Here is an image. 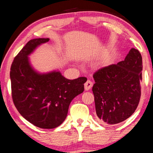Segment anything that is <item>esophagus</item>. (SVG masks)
Listing matches in <instances>:
<instances>
[{"mask_svg": "<svg viewBox=\"0 0 153 153\" xmlns=\"http://www.w3.org/2000/svg\"><path fill=\"white\" fill-rule=\"evenodd\" d=\"M93 83L90 80H88L84 84V88H85V91H88V90H90L92 88V86H93Z\"/></svg>", "mask_w": 153, "mask_h": 153, "instance_id": "obj_1", "label": "esophagus"}]
</instances>
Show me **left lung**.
Here are the masks:
<instances>
[{
	"label": "left lung",
	"instance_id": "1",
	"mask_svg": "<svg viewBox=\"0 0 153 153\" xmlns=\"http://www.w3.org/2000/svg\"><path fill=\"white\" fill-rule=\"evenodd\" d=\"M142 57L134 48L125 60L98 70L93 74L97 119L103 125H114L130 117L141 97Z\"/></svg>",
	"mask_w": 153,
	"mask_h": 153
}]
</instances>
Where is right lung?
<instances>
[{
  "mask_svg": "<svg viewBox=\"0 0 153 153\" xmlns=\"http://www.w3.org/2000/svg\"><path fill=\"white\" fill-rule=\"evenodd\" d=\"M49 38L30 39L14 58L10 69L12 95L16 109L24 118L42 129H53L65 120L69 106L84 91L85 77L70 80L60 71L41 73L28 56Z\"/></svg>",
  "mask_w": 153,
  "mask_h": 153,
  "instance_id": "obj_1",
  "label": "right lung"
}]
</instances>
